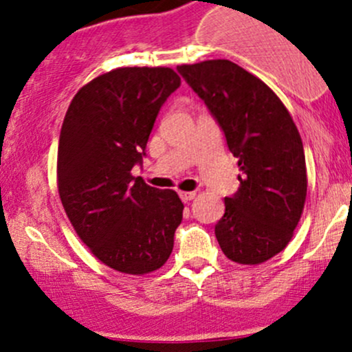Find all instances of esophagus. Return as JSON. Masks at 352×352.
<instances>
[{
    "mask_svg": "<svg viewBox=\"0 0 352 352\" xmlns=\"http://www.w3.org/2000/svg\"><path fill=\"white\" fill-rule=\"evenodd\" d=\"M179 196L182 199L184 202H189L196 197V192H184V190H179Z\"/></svg>",
    "mask_w": 352,
    "mask_h": 352,
    "instance_id": "esophagus-1",
    "label": "esophagus"
}]
</instances>
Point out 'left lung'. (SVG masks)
<instances>
[{
  "label": "left lung",
  "instance_id": "1",
  "mask_svg": "<svg viewBox=\"0 0 352 352\" xmlns=\"http://www.w3.org/2000/svg\"><path fill=\"white\" fill-rule=\"evenodd\" d=\"M177 71L204 100L242 170L214 226L219 247L239 264L269 261L289 243L307 199L300 133L278 95L235 63L212 59Z\"/></svg>",
  "mask_w": 352,
  "mask_h": 352
}]
</instances>
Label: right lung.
Segmentation results:
<instances>
[{
	"label": "right lung",
	"mask_w": 352,
	"mask_h": 352,
	"mask_svg": "<svg viewBox=\"0 0 352 352\" xmlns=\"http://www.w3.org/2000/svg\"><path fill=\"white\" fill-rule=\"evenodd\" d=\"M180 87L170 67H117L85 85L67 109L58 150V189L91 254L126 274L162 267L182 223L175 190L131 175L166 98Z\"/></svg>",
	"instance_id": "1"
}]
</instances>
